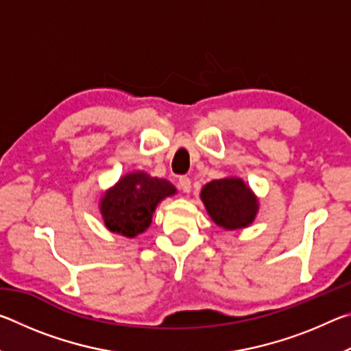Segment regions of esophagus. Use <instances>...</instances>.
<instances>
[{"instance_id":"obj_1","label":"esophagus","mask_w":351,"mask_h":351,"mask_svg":"<svg viewBox=\"0 0 351 351\" xmlns=\"http://www.w3.org/2000/svg\"><path fill=\"white\" fill-rule=\"evenodd\" d=\"M180 189L184 193H189L190 189H192V181H190L189 176H181L180 178Z\"/></svg>"}]
</instances>
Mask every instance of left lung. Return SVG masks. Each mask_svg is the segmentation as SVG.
I'll return each instance as SVG.
<instances>
[{
  "instance_id": "left-lung-1",
  "label": "left lung",
  "mask_w": 351,
  "mask_h": 351,
  "mask_svg": "<svg viewBox=\"0 0 351 351\" xmlns=\"http://www.w3.org/2000/svg\"><path fill=\"white\" fill-rule=\"evenodd\" d=\"M199 198L207 215L224 230L245 229L258 213V198L239 176L213 180L201 189Z\"/></svg>"
}]
</instances>
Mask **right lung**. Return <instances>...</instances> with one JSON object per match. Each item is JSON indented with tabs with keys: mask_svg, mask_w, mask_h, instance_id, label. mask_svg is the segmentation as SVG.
I'll use <instances>...</instances> for the list:
<instances>
[{
	"mask_svg": "<svg viewBox=\"0 0 351 351\" xmlns=\"http://www.w3.org/2000/svg\"><path fill=\"white\" fill-rule=\"evenodd\" d=\"M173 195L176 189L167 180L141 170L130 171L105 190L99 199V210L110 232L136 239L150 228L158 204Z\"/></svg>",
	"mask_w": 351,
	"mask_h": 351,
	"instance_id": "add662e5",
	"label": "right lung"
}]
</instances>
